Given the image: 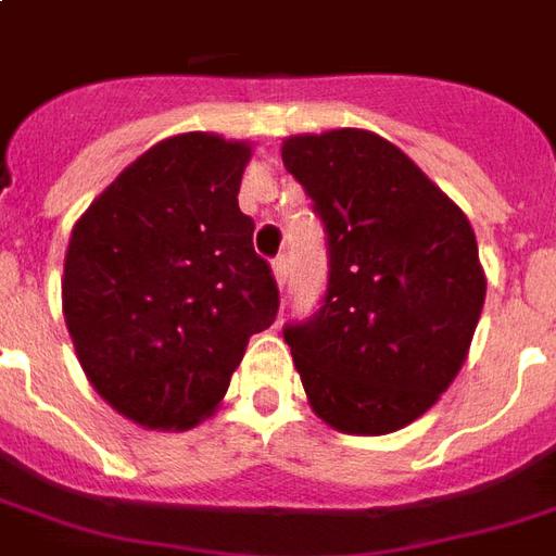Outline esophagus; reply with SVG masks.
Returning <instances> with one entry per match:
<instances>
[{"instance_id":"esophagus-1","label":"esophagus","mask_w":556,"mask_h":556,"mask_svg":"<svg viewBox=\"0 0 556 556\" xmlns=\"http://www.w3.org/2000/svg\"><path fill=\"white\" fill-rule=\"evenodd\" d=\"M270 267H274V277H277V286L282 289L286 282H289V256H277L274 262H270Z\"/></svg>"}]
</instances>
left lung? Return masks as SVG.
Listing matches in <instances>:
<instances>
[{"mask_svg":"<svg viewBox=\"0 0 556 556\" xmlns=\"http://www.w3.org/2000/svg\"><path fill=\"white\" fill-rule=\"evenodd\" d=\"M282 164L324 224L330 279L286 341L318 418L356 435L413 425L454 382L486 298L475 229L380 135H291Z\"/></svg>","mask_w":556,"mask_h":556,"instance_id":"left-lung-1","label":"left lung"}]
</instances>
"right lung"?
I'll return each mask as SVG.
<instances>
[{
  "label": "right lung",
  "mask_w": 556,
  "mask_h": 556,
  "mask_svg": "<svg viewBox=\"0 0 556 556\" xmlns=\"http://www.w3.org/2000/svg\"><path fill=\"white\" fill-rule=\"evenodd\" d=\"M244 141L185 131L155 143L73 226L61 300L90 386L150 430L215 413L253 332L279 309L238 208Z\"/></svg>",
  "instance_id": "right-lung-1"
}]
</instances>
